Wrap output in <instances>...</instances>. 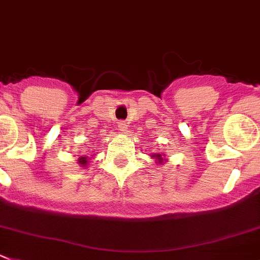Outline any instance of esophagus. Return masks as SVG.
Returning <instances> with one entry per match:
<instances>
[{
  "label": "esophagus",
  "instance_id": "esophagus-1",
  "mask_svg": "<svg viewBox=\"0 0 260 260\" xmlns=\"http://www.w3.org/2000/svg\"><path fill=\"white\" fill-rule=\"evenodd\" d=\"M118 129L120 131V132H123V133H125V132H127V129H128V125H127V123H125V122H123V120H120V122L118 123Z\"/></svg>",
  "mask_w": 260,
  "mask_h": 260
}]
</instances>
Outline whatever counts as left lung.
<instances>
[{"label": "left lung", "mask_w": 260, "mask_h": 260, "mask_svg": "<svg viewBox=\"0 0 260 260\" xmlns=\"http://www.w3.org/2000/svg\"><path fill=\"white\" fill-rule=\"evenodd\" d=\"M151 156H152V159L157 160V163H159V164H161L164 160H166V159H163V155H161V154H152Z\"/></svg>", "instance_id": "obj_1"}]
</instances>
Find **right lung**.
Masks as SVG:
<instances>
[{
    "label": "right lung",
    "mask_w": 260,
    "mask_h": 260,
    "mask_svg": "<svg viewBox=\"0 0 260 260\" xmlns=\"http://www.w3.org/2000/svg\"><path fill=\"white\" fill-rule=\"evenodd\" d=\"M78 164L81 167H87L88 166V157L87 156H79V159H78Z\"/></svg>",
    "instance_id": "add662e5"
}]
</instances>
